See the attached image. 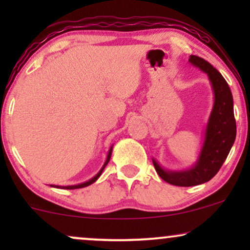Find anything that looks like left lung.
Returning a JSON list of instances; mask_svg holds the SVG:
<instances>
[{
	"label": "left lung",
	"instance_id": "1",
	"mask_svg": "<svg viewBox=\"0 0 250 250\" xmlns=\"http://www.w3.org/2000/svg\"><path fill=\"white\" fill-rule=\"evenodd\" d=\"M189 61L207 73L213 85L215 102L207 124L203 150L194 167L183 172H167L153 160L158 175L165 182L177 187H193L213 179L227 159L237 135L233 98L227 81L203 58L191 56Z\"/></svg>",
	"mask_w": 250,
	"mask_h": 250
}]
</instances>
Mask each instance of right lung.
I'll list each match as a JSON object with an SVG mask.
<instances>
[{
  "mask_svg": "<svg viewBox=\"0 0 250 250\" xmlns=\"http://www.w3.org/2000/svg\"><path fill=\"white\" fill-rule=\"evenodd\" d=\"M111 151H112V149H110L109 150V153H108V157H107V160H105V163H104V167H102L101 168V170L100 172H99L97 175H95L93 179H91L90 181H87V182H85V183H82V184H77V186H68V187H56V186H52V187H54V188H60V189H67V190H71V189H81V188H85V187H87V186H90V184H92V183H94L95 181H97L98 179H99V176L101 175V173H102V170L104 169V167L107 166V164L109 163V160H110V157H111Z\"/></svg>",
  "mask_w": 250,
  "mask_h": 250,
  "instance_id": "right-lung-1",
  "label": "right lung"
}]
</instances>
